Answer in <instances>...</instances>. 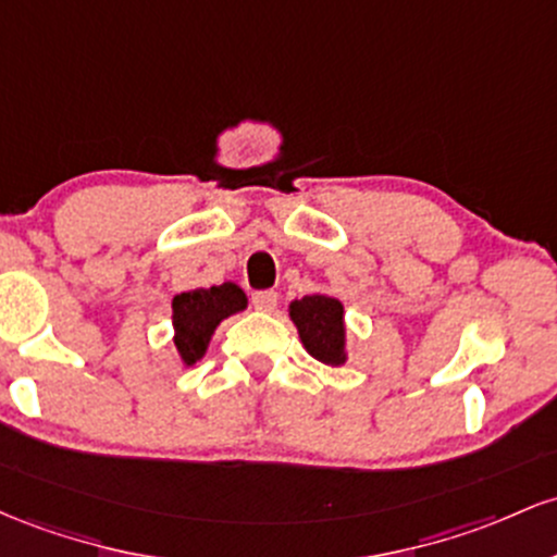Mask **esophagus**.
I'll use <instances>...</instances> for the list:
<instances>
[{
  "mask_svg": "<svg viewBox=\"0 0 557 557\" xmlns=\"http://www.w3.org/2000/svg\"><path fill=\"white\" fill-rule=\"evenodd\" d=\"M252 305H255V310H260V312H273V310H276V305H278V295L273 289L255 292Z\"/></svg>",
  "mask_w": 557,
  "mask_h": 557,
  "instance_id": "34e87169",
  "label": "esophagus"
}]
</instances>
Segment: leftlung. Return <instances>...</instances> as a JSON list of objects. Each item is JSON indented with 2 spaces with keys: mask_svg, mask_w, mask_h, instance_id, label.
<instances>
[{
  "mask_svg": "<svg viewBox=\"0 0 557 557\" xmlns=\"http://www.w3.org/2000/svg\"><path fill=\"white\" fill-rule=\"evenodd\" d=\"M289 318L297 326L299 342L323 366L347 362L345 305L329 295H308L289 302Z\"/></svg>",
  "mask_w": 557,
  "mask_h": 557,
  "instance_id": "1",
  "label": "left lung"
}]
</instances>
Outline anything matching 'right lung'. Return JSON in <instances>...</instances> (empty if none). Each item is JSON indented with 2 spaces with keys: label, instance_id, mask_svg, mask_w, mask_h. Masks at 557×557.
<instances>
[{
  "label": "right lung",
  "instance_id": "1",
  "mask_svg": "<svg viewBox=\"0 0 557 557\" xmlns=\"http://www.w3.org/2000/svg\"><path fill=\"white\" fill-rule=\"evenodd\" d=\"M171 308L173 345L181 362L189 368L205 358L215 329L226 318L247 310V295L234 281H223L221 286H210V289L181 292L173 297Z\"/></svg>",
  "mask_w": 557,
  "mask_h": 557
}]
</instances>
